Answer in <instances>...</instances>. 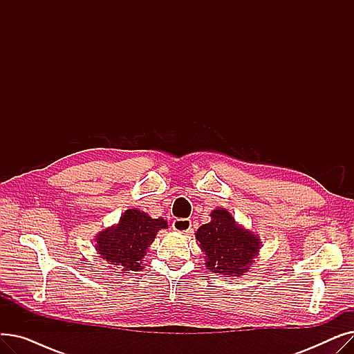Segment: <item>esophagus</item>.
<instances>
[{"label":"esophagus","instance_id":"esophagus-1","mask_svg":"<svg viewBox=\"0 0 354 354\" xmlns=\"http://www.w3.org/2000/svg\"><path fill=\"white\" fill-rule=\"evenodd\" d=\"M172 228H174L176 232L188 234V232H191V228H192V221H191V219H180V218H176V219L174 221Z\"/></svg>","mask_w":354,"mask_h":354}]
</instances>
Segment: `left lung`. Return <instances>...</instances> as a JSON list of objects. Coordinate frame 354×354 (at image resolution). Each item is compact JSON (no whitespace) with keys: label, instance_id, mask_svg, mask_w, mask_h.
I'll return each instance as SVG.
<instances>
[{"label":"left lung","instance_id":"left-lung-1","mask_svg":"<svg viewBox=\"0 0 354 354\" xmlns=\"http://www.w3.org/2000/svg\"><path fill=\"white\" fill-rule=\"evenodd\" d=\"M195 236L207 268L227 277L244 275L261 248L259 238L238 225L225 208L212 211L211 222L199 227Z\"/></svg>","mask_w":354,"mask_h":354}]
</instances>
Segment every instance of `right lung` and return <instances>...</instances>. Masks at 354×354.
<instances>
[{
	"label": "right lung",
	"mask_w": 354,
	"mask_h": 354,
	"mask_svg": "<svg viewBox=\"0 0 354 354\" xmlns=\"http://www.w3.org/2000/svg\"><path fill=\"white\" fill-rule=\"evenodd\" d=\"M162 228H167L165 219H153L139 209H127L119 224L97 234L96 251L109 264L120 266L122 271H140L143 257Z\"/></svg>",
	"instance_id": "1"
}]
</instances>
